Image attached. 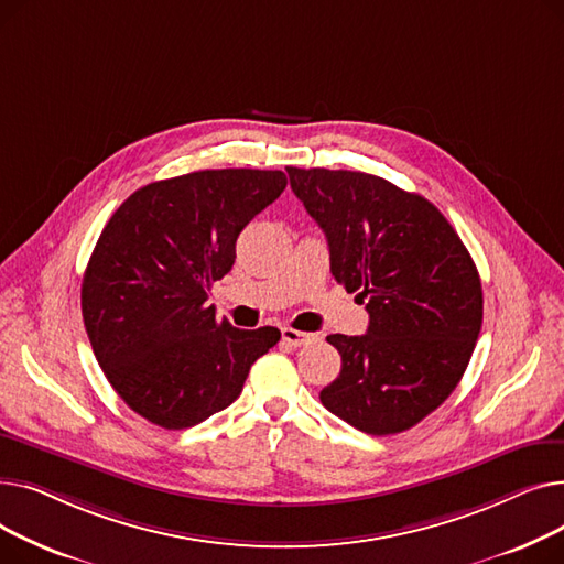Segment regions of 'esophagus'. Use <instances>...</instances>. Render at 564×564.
<instances>
[{
    "mask_svg": "<svg viewBox=\"0 0 564 564\" xmlns=\"http://www.w3.org/2000/svg\"><path fill=\"white\" fill-rule=\"evenodd\" d=\"M281 336H283V340H285L288 345H292V347H302V345H306V343H311V340L315 338L313 334H304V332L290 329V327H283V329H281Z\"/></svg>",
    "mask_w": 564,
    "mask_h": 564,
    "instance_id": "obj_1",
    "label": "esophagus"
}]
</instances>
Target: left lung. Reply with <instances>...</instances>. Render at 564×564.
<instances>
[{
	"label": "left lung",
	"mask_w": 564,
	"mask_h": 564,
	"mask_svg": "<svg viewBox=\"0 0 564 564\" xmlns=\"http://www.w3.org/2000/svg\"><path fill=\"white\" fill-rule=\"evenodd\" d=\"M288 175L327 235L334 279L370 315L364 336H327L343 366L319 400L366 434L404 432L455 391L476 349V262L421 194L361 171L288 166Z\"/></svg>",
	"instance_id": "8db88e82"
}]
</instances>
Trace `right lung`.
<instances>
[{
    "instance_id": "1",
    "label": "right lung",
    "mask_w": 564,
    "mask_h": 564,
    "mask_svg": "<svg viewBox=\"0 0 564 564\" xmlns=\"http://www.w3.org/2000/svg\"><path fill=\"white\" fill-rule=\"evenodd\" d=\"M288 185L283 171L210 169L137 189L86 264L82 317L123 402L164 430L210 419L242 393L281 332L235 329L207 304L242 228Z\"/></svg>"
}]
</instances>
